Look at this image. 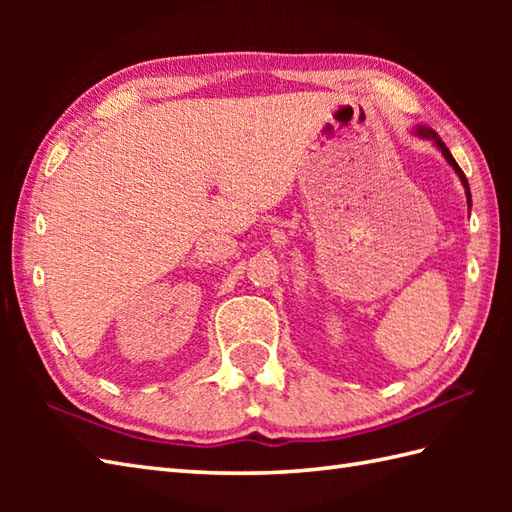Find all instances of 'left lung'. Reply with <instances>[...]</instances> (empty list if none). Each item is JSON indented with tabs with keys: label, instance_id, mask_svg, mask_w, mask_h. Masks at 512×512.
Returning <instances> with one entry per match:
<instances>
[{
	"label": "left lung",
	"instance_id": "1",
	"mask_svg": "<svg viewBox=\"0 0 512 512\" xmlns=\"http://www.w3.org/2000/svg\"><path fill=\"white\" fill-rule=\"evenodd\" d=\"M416 134L420 136V138H427V140H431V143L433 145H436L440 151H442V156H444V160H447L449 162V165L453 167V171L455 173H458V178H460V182L464 184V191H466V202H469V209H471V189H469V180H466V176H464V171L458 167V162H455V158L451 156V151L447 149V145H444L442 143V140H440V136L436 134V132H433V129L431 127H424V125H418L416 127Z\"/></svg>",
	"mask_w": 512,
	"mask_h": 512
}]
</instances>
